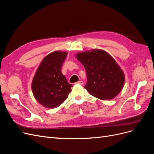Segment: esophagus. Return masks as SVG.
Segmentation results:
<instances>
[{
  "label": "esophagus",
  "instance_id": "obj_1",
  "mask_svg": "<svg viewBox=\"0 0 154 154\" xmlns=\"http://www.w3.org/2000/svg\"><path fill=\"white\" fill-rule=\"evenodd\" d=\"M77 84H80V85H83V82L82 81H78V82H76Z\"/></svg>",
  "mask_w": 154,
  "mask_h": 154
}]
</instances>
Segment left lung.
I'll return each mask as SVG.
<instances>
[{
  "label": "left lung",
  "instance_id": "obj_1",
  "mask_svg": "<svg viewBox=\"0 0 154 154\" xmlns=\"http://www.w3.org/2000/svg\"><path fill=\"white\" fill-rule=\"evenodd\" d=\"M84 66L87 82L84 87L90 94L102 100H112L122 91L125 75L115 60L106 51L93 49L76 54Z\"/></svg>",
  "mask_w": 154,
  "mask_h": 154
}]
</instances>
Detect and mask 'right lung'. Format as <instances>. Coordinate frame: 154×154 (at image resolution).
Listing matches in <instances>:
<instances>
[{"label":"right lung","mask_w":154,"mask_h":154,"mask_svg":"<svg viewBox=\"0 0 154 154\" xmlns=\"http://www.w3.org/2000/svg\"><path fill=\"white\" fill-rule=\"evenodd\" d=\"M67 52L57 51L43 59L32 79L31 88L35 98L45 108L54 109L66 100L72 85L62 73Z\"/></svg>","instance_id":"right-lung-1"}]
</instances>
